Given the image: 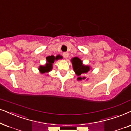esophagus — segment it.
<instances>
[{
    "instance_id": "1",
    "label": "esophagus",
    "mask_w": 131,
    "mask_h": 131,
    "mask_svg": "<svg viewBox=\"0 0 131 131\" xmlns=\"http://www.w3.org/2000/svg\"><path fill=\"white\" fill-rule=\"evenodd\" d=\"M63 56L65 58H67L68 57H69V53H67V52H64L63 53Z\"/></svg>"
}]
</instances>
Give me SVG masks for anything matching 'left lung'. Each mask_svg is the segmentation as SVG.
<instances>
[{
	"instance_id": "1",
	"label": "left lung",
	"mask_w": 131,
	"mask_h": 131,
	"mask_svg": "<svg viewBox=\"0 0 131 131\" xmlns=\"http://www.w3.org/2000/svg\"><path fill=\"white\" fill-rule=\"evenodd\" d=\"M71 62L72 63L73 69L75 74L78 77L77 78L78 81H82L86 79L85 77H81V75L87 73L91 69L90 66L85 65L83 64L82 61L79 59L78 57H74L71 59ZM86 79V80H87Z\"/></svg>"
}]
</instances>
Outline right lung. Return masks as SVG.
Listing matches in <instances>:
<instances>
[{"label": "right lung", "instance_id": "obj_1", "mask_svg": "<svg viewBox=\"0 0 131 131\" xmlns=\"http://www.w3.org/2000/svg\"><path fill=\"white\" fill-rule=\"evenodd\" d=\"M62 57L61 55H57V57H54L53 55L49 56L46 57V63L45 65L39 66L38 70L41 74L45 73H48L50 72L53 69V64L55 62V61L58 60L59 59H62Z\"/></svg>", "mask_w": 131, "mask_h": 131}]
</instances>
